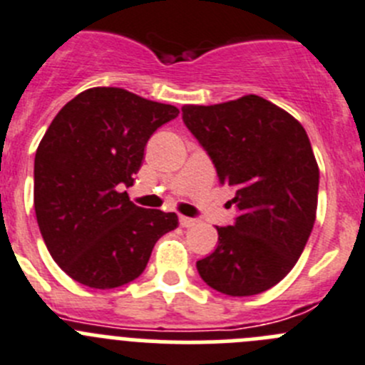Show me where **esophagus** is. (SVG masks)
<instances>
[{
    "mask_svg": "<svg viewBox=\"0 0 365 365\" xmlns=\"http://www.w3.org/2000/svg\"><path fill=\"white\" fill-rule=\"evenodd\" d=\"M194 223H196V220H192V217L180 216V225H182V227H192Z\"/></svg>",
    "mask_w": 365,
    "mask_h": 365,
    "instance_id": "obj_1",
    "label": "esophagus"
}]
</instances>
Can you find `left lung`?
I'll use <instances>...</instances> for the list:
<instances>
[{
    "label": "left lung",
    "instance_id": "8db88e82",
    "mask_svg": "<svg viewBox=\"0 0 365 365\" xmlns=\"http://www.w3.org/2000/svg\"><path fill=\"white\" fill-rule=\"evenodd\" d=\"M182 118L237 210L232 225L216 227V250L196 263L200 277L232 297L267 292L295 267L315 223L319 165L308 135L257 95L183 106Z\"/></svg>",
    "mask_w": 365,
    "mask_h": 365
}]
</instances>
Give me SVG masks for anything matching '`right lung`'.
<instances>
[{"instance_id":"right-lung-1","label":"right lung","mask_w":365,"mask_h":365,"mask_svg":"<svg viewBox=\"0 0 365 365\" xmlns=\"http://www.w3.org/2000/svg\"><path fill=\"white\" fill-rule=\"evenodd\" d=\"M178 108L122 88H90L56 115L36 151L34 207L50 255L73 281L110 290L135 281L175 212L129 200L144 148Z\"/></svg>"}]
</instances>
